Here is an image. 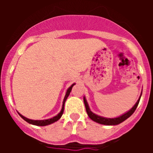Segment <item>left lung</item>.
Listing matches in <instances>:
<instances>
[{
	"instance_id": "8db88e82",
	"label": "left lung",
	"mask_w": 153,
	"mask_h": 153,
	"mask_svg": "<svg viewBox=\"0 0 153 153\" xmlns=\"http://www.w3.org/2000/svg\"><path fill=\"white\" fill-rule=\"evenodd\" d=\"M141 96H142V92H141V94H140V98L138 99L137 102H136V104H135L134 106H132V107L131 108L128 112L125 113L124 114L121 115V116H120V117H116V118H106V117H100V116H98V115L93 113V112L90 110V106H89L88 105V102H87V101H86L85 97H83V101H84L86 113H87V114H88L89 117H90L93 121L97 123L102 124V125L115 126V125H118V124L121 123H123V121H125L126 119L129 118L130 116H132V113H134L136 109L137 108L138 104H139V102H140V98H141Z\"/></svg>"
}]
</instances>
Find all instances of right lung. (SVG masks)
<instances>
[{"instance_id": "right-lung-1", "label": "right lung", "mask_w": 153, "mask_h": 153, "mask_svg": "<svg viewBox=\"0 0 153 153\" xmlns=\"http://www.w3.org/2000/svg\"><path fill=\"white\" fill-rule=\"evenodd\" d=\"M75 85V83H74V84H72L71 86L69 87L68 89H67V92H66V95H65L64 97V99H63V106H62V109L61 110H60V112L59 113H58L56 116H55V117H53V118H51V119H48V120H30V119L28 118H26L25 117H24V116H22V115L21 114V113H19L18 114L21 116V117L22 119H24L26 122H27L28 123L30 124H32V125H35V126H47V125H50V124H52L53 123L56 122L57 120H59L60 119V117H62V115H63V110H64V104H65V102H66V100H67V97H69V95H70V92H71V90H72L73 86Z\"/></svg>"}]
</instances>
